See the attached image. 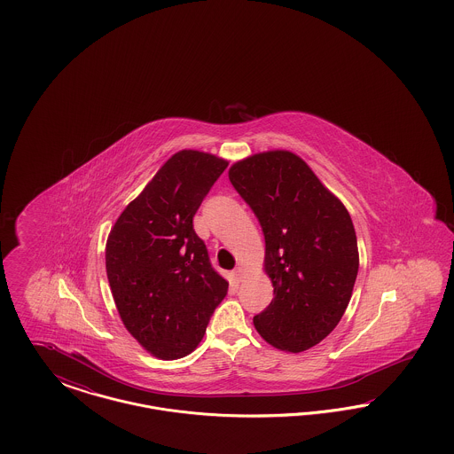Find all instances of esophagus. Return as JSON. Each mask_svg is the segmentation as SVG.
<instances>
[{
  "label": "esophagus",
  "mask_w": 454,
  "mask_h": 454,
  "mask_svg": "<svg viewBox=\"0 0 454 454\" xmlns=\"http://www.w3.org/2000/svg\"><path fill=\"white\" fill-rule=\"evenodd\" d=\"M245 272H247V270H245L243 267H237V269L233 270V276H235V279H237V281H241V279L245 278Z\"/></svg>",
  "instance_id": "1"
}]
</instances>
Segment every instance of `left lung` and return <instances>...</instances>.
<instances>
[{
  "label": "left lung",
  "instance_id": "obj_1",
  "mask_svg": "<svg viewBox=\"0 0 454 454\" xmlns=\"http://www.w3.org/2000/svg\"><path fill=\"white\" fill-rule=\"evenodd\" d=\"M228 175L259 219L274 286L254 325L270 346L308 350L339 325L352 296L359 252L350 215L294 153H257Z\"/></svg>",
  "mask_w": 454,
  "mask_h": 454
}]
</instances>
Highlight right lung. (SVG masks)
<instances>
[{
	"instance_id": "right-lung-1",
	"label": "right lung",
	"mask_w": 454,
	"mask_h": 454,
	"mask_svg": "<svg viewBox=\"0 0 454 454\" xmlns=\"http://www.w3.org/2000/svg\"><path fill=\"white\" fill-rule=\"evenodd\" d=\"M226 167L211 153H175L110 230L106 269L114 301L128 332L154 357L191 354L228 293L192 224Z\"/></svg>"
}]
</instances>
